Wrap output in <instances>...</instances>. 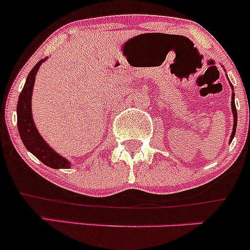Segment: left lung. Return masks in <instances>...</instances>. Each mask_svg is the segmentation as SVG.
<instances>
[{"label":"left lung","mask_w":250,"mask_h":250,"mask_svg":"<svg viewBox=\"0 0 250 250\" xmlns=\"http://www.w3.org/2000/svg\"><path fill=\"white\" fill-rule=\"evenodd\" d=\"M230 85H231V89H232V97H231V110H232V113H233V128H232V133H231V137H230V140H229V143L232 141L234 134H236V127H237V111H236V105H234V92H233V85L231 84V82H230Z\"/></svg>","instance_id":"obj_1"}]
</instances>
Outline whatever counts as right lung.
Masks as SVG:
<instances>
[{
  "label": "right lung",
  "mask_w": 250,
  "mask_h": 250,
  "mask_svg": "<svg viewBox=\"0 0 250 250\" xmlns=\"http://www.w3.org/2000/svg\"><path fill=\"white\" fill-rule=\"evenodd\" d=\"M46 60L47 58L40 60L35 65L34 69L29 72V76L26 78L24 88H22L21 93H20L17 106L18 130H19L20 139H21L25 147L27 148V151H30L42 163H44L48 167L54 168V169H69V168H71L70 161L62 157L58 152H55V150H53L48 145L47 141L42 138V135L37 130L36 125L34 122V117H32L31 99L32 92H34L35 80H36V75L40 66Z\"/></svg>",
  "instance_id": "1"
}]
</instances>
